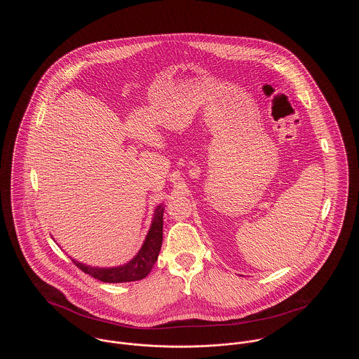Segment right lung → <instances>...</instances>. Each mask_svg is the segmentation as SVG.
I'll return each instance as SVG.
<instances>
[{
  "instance_id": "1",
  "label": "right lung",
  "mask_w": 359,
  "mask_h": 359,
  "mask_svg": "<svg viewBox=\"0 0 359 359\" xmlns=\"http://www.w3.org/2000/svg\"><path fill=\"white\" fill-rule=\"evenodd\" d=\"M163 212H164V207L161 205H157V208L154 210L151 229L147 235V239L141 250L127 264L120 266H111V268H98V266H90V265L81 264L72 258L73 264H76L83 272L88 273L90 276L106 283L134 282V280H141L147 278L151 269L154 268V262L157 261L161 242H163Z\"/></svg>"
}]
</instances>
